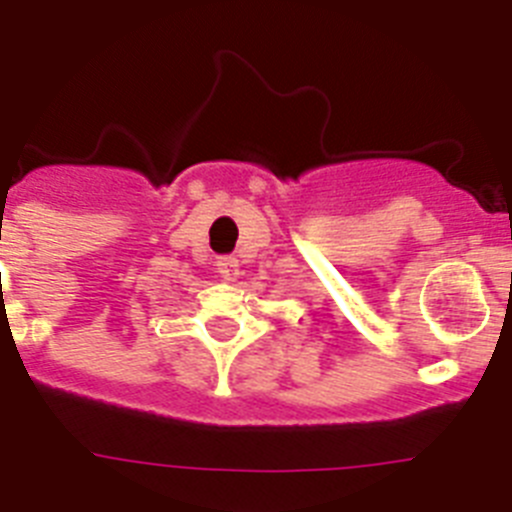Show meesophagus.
<instances>
[{
	"label": "esophagus",
	"instance_id": "esophagus-1",
	"mask_svg": "<svg viewBox=\"0 0 512 512\" xmlns=\"http://www.w3.org/2000/svg\"><path fill=\"white\" fill-rule=\"evenodd\" d=\"M216 270L221 273L223 281H236L239 278V260L236 257H218Z\"/></svg>",
	"mask_w": 512,
	"mask_h": 512
}]
</instances>
